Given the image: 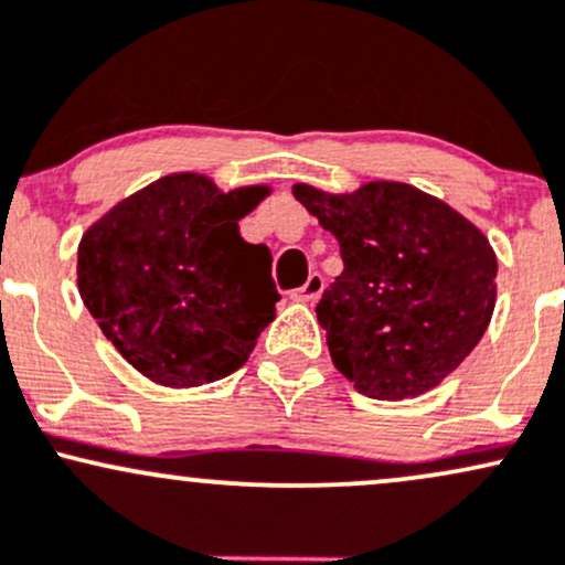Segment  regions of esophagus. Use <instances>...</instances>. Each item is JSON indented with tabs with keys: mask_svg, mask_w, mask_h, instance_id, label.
<instances>
[{
	"mask_svg": "<svg viewBox=\"0 0 565 565\" xmlns=\"http://www.w3.org/2000/svg\"><path fill=\"white\" fill-rule=\"evenodd\" d=\"M322 288H326V280H322V275H309V280L301 285L299 290H296V299L299 301H307V303H315L317 299H320V294H322Z\"/></svg>",
	"mask_w": 565,
	"mask_h": 565,
	"instance_id": "esophagus-1",
	"label": "esophagus"
}]
</instances>
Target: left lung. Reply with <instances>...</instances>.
Instances as JSON below:
<instances>
[{"mask_svg":"<svg viewBox=\"0 0 565 565\" xmlns=\"http://www.w3.org/2000/svg\"><path fill=\"white\" fill-rule=\"evenodd\" d=\"M294 198L339 239L344 271L315 312L354 390L419 397L465 363L497 303V253L472 221L401 181L296 183Z\"/></svg>","mask_w":565,"mask_h":565,"instance_id":"8db88e82","label":"left lung"}]
</instances>
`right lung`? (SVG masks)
<instances>
[{
    "label": "right lung",
    "instance_id": "obj_1",
    "mask_svg": "<svg viewBox=\"0 0 565 565\" xmlns=\"http://www.w3.org/2000/svg\"><path fill=\"white\" fill-rule=\"evenodd\" d=\"M271 189L221 192L202 173H170L82 234L77 285L114 350L170 390L245 365L280 301L271 253L239 237Z\"/></svg>",
    "mask_w": 565,
    "mask_h": 565
}]
</instances>
